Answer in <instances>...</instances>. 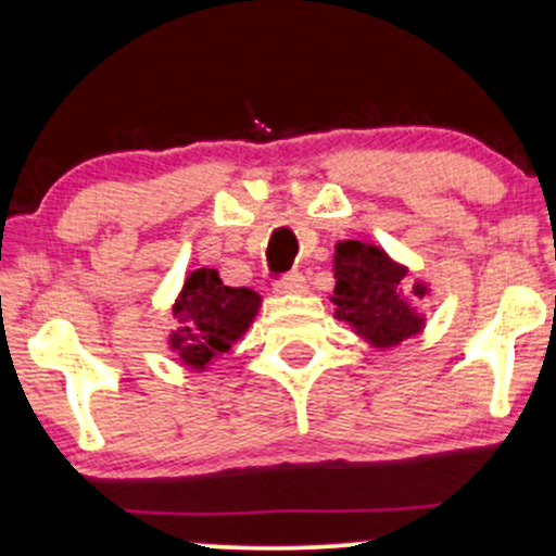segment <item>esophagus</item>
<instances>
[{
    "label": "esophagus",
    "instance_id": "obj_1",
    "mask_svg": "<svg viewBox=\"0 0 556 556\" xmlns=\"http://www.w3.org/2000/svg\"><path fill=\"white\" fill-rule=\"evenodd\" d=\"M274 290L282 292V295H295V292H305V277L300 271L285 274L282 279H277Z\"/></svg>",
    "mask_w": 556,
    "mask_h": 556
}]
</instances>
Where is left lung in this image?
<instances>
[{
    "instance_id": "8db88e82",
    "label": "left lung",
    "mask_w": 556,
    "mask_h": 556,
    "mask_svg": "<svg viewBox=\"0 0 556 556\" xmlns=\"http://www.w3.org/2000/svg\"><path fill=\"white\" fill-rule=\"evenodd\" d=\"M334 316L348 321L374 348H394L424 329V316L402 298L405 266L394 264L381 248L361 240L337 242L334 248ZM413 295L424 298L426 285L416 282Z\"/></svg>"
}]
</instances>
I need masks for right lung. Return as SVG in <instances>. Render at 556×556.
<instances>
[{"mask_svg":"<svg viewBox=\"0 0 556 556\" xmlns=\"http://www.w3.org/2000/svg\"><path fill=\"white\" fill-rule=\"evenodd\" d=\"M258 305L261 295L251 287H227L214 269L190 271L172 308L177 329L169 334V348L185 366L203 371L245 334Z\"/></svg>","mask_w":556,"mask_h":556,"instance_id":"obj_1","label":"right lung"}]
</instances>
